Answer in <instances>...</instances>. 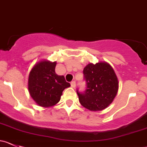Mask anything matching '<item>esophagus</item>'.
Here are the masks:
<instances>
[{
    "mask_svg": "<svg viewBox=\"0 0 147 147\" xmlns=\"http://www.w3.org/2000/svg\"><path fill=\"white\" fill-rule=\"evenodd\" d=\"M70 84H71V86H72V87L75 88V85H76V82H75V81H72V82H71Z\"/></svg>",
    "mask_w": 147,
    "mask_h": 147,
    "instance_id": "34e87169",
    "label": "esophagus"
}]
</instances>
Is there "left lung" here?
Returning <instances> with one entry per match:
<instances>
[{"label": "left lung", "mask_w": 147, "mask_h": 147, "mask_svg": "<svg viewBox=\"0 0 147 147\" xmlns=\"http://www.w3.org/2000/svg\"><path fill=\"white\" fill-rule=\"evenodd\" d=\"M86 89H77L80 103L92 111H101L109 106L116 96L118 81L113 69L106 63L88 64L83 70Z\"/></svg>", "instance_id": "left-lung-1"}]
</instances>
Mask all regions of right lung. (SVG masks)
Here are the masks:
<instances>
[{"label":"right lung","mask_w":147,"mask_h":147,"mask_svg":"<svg viewBox=\"0 0 147 147\" xmlns=\"http://www.w3.org/2000/svg\"><path fill=\"white\" fill-rule=\"evenodd\" d=\"M55 62L41 61L35 65L29 73V92L32 98L43 107L56 104L63 90L70 86L63 75L55 73Z\"/></svg>","instance_id":"obj_1"}]
</instances>
